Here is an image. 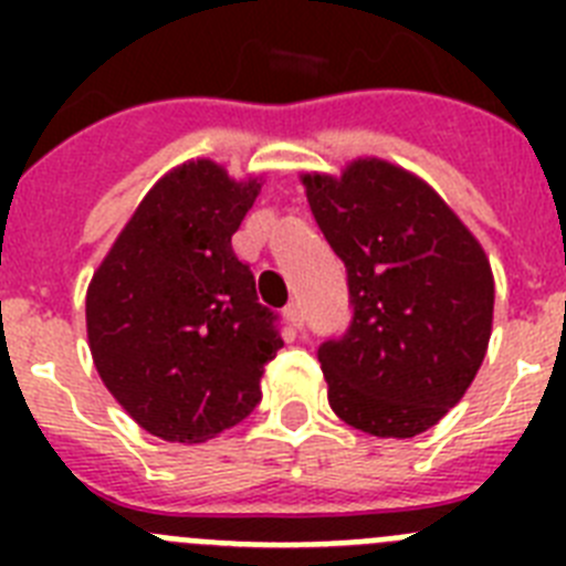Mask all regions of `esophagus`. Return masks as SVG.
<instances>
[{"label":"esophagus","instance_id":"34e87169","mask_svg":"<svg viewBox=\"0 0 566 566\" xmlns=\"http://www.w3.org/2000/svg\"><path fill=\"white\" fill-rule=\"evenodd\" d=\"M286 319L289 323H292V328H303V306H300L297 300H294V303H289L286 306Z\"/></svg>","mask_w":566,"mask_h":566}]
</instances>
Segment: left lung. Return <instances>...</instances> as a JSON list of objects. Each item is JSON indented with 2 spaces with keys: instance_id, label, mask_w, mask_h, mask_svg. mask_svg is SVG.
<instances>
[{
  "instance_id": "obj_1",
  "label": "left lung",
  "mask_w": 566,
  "mask_h": 566,
  "mask_svg": "<svg viewBox=\"0 0 566 566\" xmlns=\"http://www.w3.org/2000/svg\"><path fill=\"white\" fill-rule=\"evenodd\" d=\"M300 181L354 306L348 332L317 348L328 405L371 437H417L464 397L488 354V254L431 184L391 161L357 158Z\"/></svg>"
}]
</instances>
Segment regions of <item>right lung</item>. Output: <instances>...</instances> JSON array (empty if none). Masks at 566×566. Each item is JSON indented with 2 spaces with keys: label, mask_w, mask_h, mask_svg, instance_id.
<instances>
[{
  "label": "right lung",
  "mask_w": 566,
  "mask_h": 566,
  "mask_svg": "<svg viewBox=\"0 0 566 566\" xmlns=\"http://www.w3.org/2000/svg\"><path fill=\"white\" fill-rule=\"evenodd\" d=\"M263 178L198 158L155 184L87 286V343L107 391L144 431L207 442L260 402L283 345L232 234Z\"/></svg>",
  "instance_id": "right-lung-1"
}]
</instances>
